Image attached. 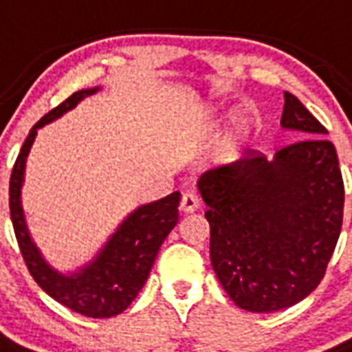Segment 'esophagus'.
I'll return each instance as SVG.
<instances>
[{
    "label": "esophagus",
    "instance_id": "1",
    "mask_svg": "<svg viewBox=\"0 0 352 352\" xmlns=\"http://www.w3.org/2000/svg\"><path fill=\"white\" fill-rule=\"evenodd\" d=\"M199 206H201L199 195L193 193V191H186V193L182 195V202H179V210H182V212L191 214V212H195Z\"/></svg>",
    "mask_w": 352,
    "mask_h": 352
}]
</instances>
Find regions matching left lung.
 Returning <instances> with one entry per match:
<instances>
[{
	"mask_svg": "<svg viewBox=\"0 0 352 352\" xmlns=\"http://www.w3.org/2000/svg\"><path fill=\"white\" fill-rule=\"evenodd\" d=\"M281 125L304 138L279 148L274 161L250 150L199 179L215 276L236 306L253 313L306 298L324 278L343 223L345 187L324 125L289 91Z\"/></svg>",
	"mask_w": 352,
	"mask_h": 352,
	"instance_id": "left-lung-1",
	"label": "left lung"
}]
</instances>
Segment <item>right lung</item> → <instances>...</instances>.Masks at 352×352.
Masks as SVG:
<instances>
[{"label":"right lung","instance_id":"1","mask_svg":"<svg viewBox=\"0 0 352 352\" xmlns=\"http://www.w3.org/2000/svg\"><path fill=\"white\" fill-rule=\"evenodd\" d=\"M95 91L97 88L76 91L33 125L12 166L9 179V208L20 253L32 278L37 281L41 289L74 313L94 319H109L127 309L131 302L138 296V292L142 291L161 243L165 242L168 232L178 223V191L161 201L135 210L122 223L116 234L110 238L99 257L95 258V263L71 278L54 272L43 261L28 234L20 206V187L24 178L25 157L33 144V138L37 135V129L71 110L80 99Z\"/></svg>","mask_w":352,"mask_h":352}]
</instances>
